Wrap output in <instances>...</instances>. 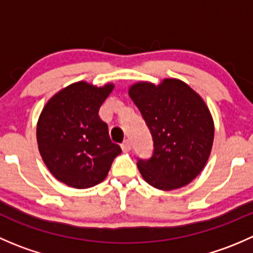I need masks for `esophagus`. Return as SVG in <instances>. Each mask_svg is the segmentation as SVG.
Returning <instances> with one entry per match:
<instances>
[{
    "mask_svg": "<svg viewBox=\"0 0 253 253\" xmlns=\"http://www.w3.org/2000/svg\"><path fill=\"white\" fill-rule=\"evenodd\" d=\"M121 148H122V150H124V152H129V150H131V148H132L131 142H129L128 139H126V141H125L121 144Z\"/></svg>",
    "mask_w": 253,
    "mask_h": 253,
    "instance_id": "34e87169",
    "label": "esophagus"
}]
</instances>
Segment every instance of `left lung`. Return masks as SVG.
<instances>
[{"label":"left lung","instance_id":"8db88e82","mask_svg":"<svg viewBox=\"0 0 253 253\" xmlns=\"http://www.w3.org/2000/svg\"><path fill=\"white\" fill-rule=\"evenodd\" d=\"M128 94L154 142L152 157L137 162L143 178L163 191L188 185L211 155L214 122L208 106L190 85L175 78L158 85L138 82Z\"/></svg>","mask_w":253,"mask_h":253}]
</instances>
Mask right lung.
I'll list each match as a JSON object with an SVG mask.
<instances>
[{
	"label": "right lung",
	"mask_w": 253,
	"mask_h": 253,
	"mask_svg": "<svg viewBox=\"0 0 253 253\" xmlns=\"http://www.w3.org/2000/svg\"><path fill=\"white\" fill-rule=\"evenodd\" d=\"M114 86L77 82L56 93L40 114L37 126L40 155L51 174L70 187L89 188L100 183L121 153L99 116Z\"/></svg>",
	"instance_id": "1"
}]
</instances>
